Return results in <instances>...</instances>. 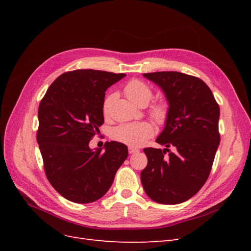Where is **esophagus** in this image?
Listing matches in <instances>:
<instances>
[{
  "label": "esophagus",
  "instance_id": "obj_1",
  "mask_svg": "<svg viewBox=\"0 0 251 251\" xmlns=\"http://www.w3.org/2000/svg\"><path fill=\"white\" fill-rule=\"evenodd\" d=\"M139 150L137 149H134V148H128V153L130 154H135V153H138Z\"/></svg>",
  "mask_w": 251,
  "mask_h": 251
}]
</instances>
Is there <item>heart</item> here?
I'll use <instances>...</instances> for the list:
<instances>
[{
  "mask_svg": "<svg viewBox=\"0 0 251 251\" xmlns=\"http://www.w3.org/2000/svg\"><path fill=\"white\" fill-rule=\"evenodd\" d=\"M125 94L126 97L133 101L135 104L144 107L151 100L153 96V90L140 79H132L128 81L125 89ZM115 94H110L103 101L102 110L104 114H108L111 102L115 100ZM170 113L169 103L164 100H157L150 108V114L153 119L159 125H163L168 120ZM154 134V127L148 121H141V123L125 124L120 125L112 130V138L118 142L125 143L128 147L139 148L147 142Z\"/></svg>",
  "mask_w": 251,
  "mask_h": 251,
  "instance_id": "b5f03b06",
  "label": "heart"
}]
</instances>
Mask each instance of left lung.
<instances>
[{
  "label": "left lung",
  "mask_w": 251,
  "mask_h": 251,
  "mask_svg": "<svg viewBox=\"0 0 251 251\" xmlns=\"http://www.w3.org/2000/svg\"><path fill=\"white\" fill-rule=\"evenodd\" d=\"M161 88L170 113L156 142L166 149L147 148V168L140 178L144 192L161 204L191 199L206 182L220 143V108L202 79L176 71L144 73ZM174 146L176 151L165 156Z\"/></svg>",
  "instance_id": "8db88e82"
}]
</instances>
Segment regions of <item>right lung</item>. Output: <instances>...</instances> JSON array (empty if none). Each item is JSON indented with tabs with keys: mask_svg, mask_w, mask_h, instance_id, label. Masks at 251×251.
I'll list each match as a JSON object with an SVG mask.
<instances>
[{
	"mask_svg": "<svg viewBox=\"0 0 251 251\" xmlns=\"http://www.w3.org/2000/svg\"><path fill=\"white\" fill-rule=\"evenodd\" d=\"M125 76L92 69L66 72L41 100L36 140L45 173L67 200L91 203L100 199L127 157L126 146L117 141L105 143L104 151L89 148L104 121L105 91Z\"/></svg>",
	"mask_w": 251,
	"mask_h": 251,
	"instance_id": "1",
	"label": "right lung"
}]
</instances>
